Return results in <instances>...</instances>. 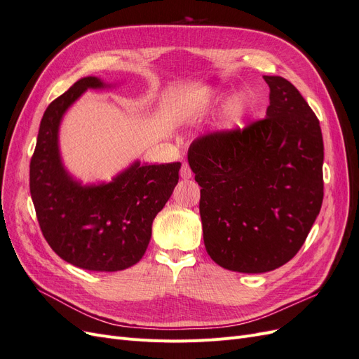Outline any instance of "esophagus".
<instances>
[{
  "mask_svg": "<svg viewBox=\"0 0 359 359\" xmlns=\"http://www.w3.org/2000/svg\"><path fill=\"white\" fill-rule=\"evenodd\" d=\"M191 175H193L191 168L187 165V163H182V166H181V178L189 180V178H191Z\"/></svg>",
  "mask_w": 359,
  "mask_h": 359,
  "instance_id": "esophagus-1",
  "label": "esophagus"
}]
</instances>
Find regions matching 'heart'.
<instances>
[{
	"label": "heart",
	"mask_w": 359,
	"mask_h": 359,
	"mask_svg": "<svg viewBox=\"0 0 359 359\" xmlns=\"http://www.w3.org/2000/svg\"><path fill=\"white\" fill-rule=\"evenodd\" d=\"M252 107H253L252 97L247 94L236 95L226 107V112H224L226 126L229 127L240 126L243 123V119L247 116V114L252 111Z\"/></svg>",
	"instance_id": "1"
}]
</instances>
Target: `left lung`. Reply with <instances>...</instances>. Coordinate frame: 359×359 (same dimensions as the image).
Returning a JSON list of instances; mask_svg holds the SVG:
<instances>
[{
    "label": "left lung",
    "mask_w": 359,
    "mask_h": 359,
    "mask_svg": "<svg viewBox=\"0 0 359 359\" xmlns=\"http://www.w3.org/2000/svg\"><path fill=\"white\" fill-rule=\"evenodd\" d=\"M269 86L266 116L244 128L193 140L189 163L202 187L205 248L236 273L273 271L295 256L323 201L319 119L281 76Z\"/></svg>",
    "instance_id": "left-lung-1"
}]
</instances>
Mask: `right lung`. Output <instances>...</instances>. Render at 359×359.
Listing matches in <instances>:
<instances>
[{
	"mask_svg": "<svg viewBox=\"0 0 359 359\" xmlns=\"http://www.w3.org/2000/svg\"><path fill=\"white\" fill-rule=\"evenodd\" d=\"M103 86L94 76L82 78L48 106L29 163V191L41 233L53 252L78 268L114 273L145 255L153 220L178 184L181 163L135 161L99 186L73 180L58 149L61 118L86 90Z\"/></svg>",
	"mask_w": 359,
	"mask_h": 359,
	"instance_id": "obj_1",
	"label": "right lung"
}]
</instances>
